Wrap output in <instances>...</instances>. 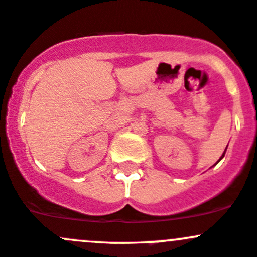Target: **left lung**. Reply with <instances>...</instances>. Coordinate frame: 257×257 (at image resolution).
I'll list each match as a JSON object with an SVG mask.
<instances>
[{"instance_id":"8db88e82","label":"left lung","mask_w":257,"mask_h":257,"mask_svg":"<svg viewBox=\"0 0 257 257\" xmlns=\"http://www.w3.org/2000/svg\"><path fill=\"white\" fill-rule=\"evenodd\" d=\"M225 152H226V149H225ZM224 155H225V153H224V154H222V157H221V158H224ZM221 158H220L219 160H221Z\"/></svg>"}]
</instances>
